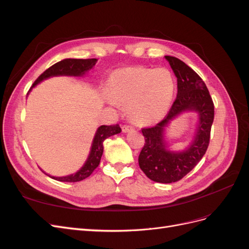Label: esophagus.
Returning <instances> with one entry per match:
<instances>
[{"label":"esophagus","mask_w":249,"mask_h":249,"mask_svg":"<svg viewBox=\"0 0 249 249\" xmlns=\"http://www.w3.org/2000/svg\"><path fill=\"white\" fill-rule=\"evenodd\" d=\"M131 131H133V126H131V125H123V132L124 133H129Z\"/></svg>","instance_id":"1"}]
</instances>
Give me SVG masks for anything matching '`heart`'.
<instances>
[{"instance_id": "b5f03b06", "label": "heart", "mask_w": 249, "mask_h": 249, "mask_svg": "<svg viewBox=\"0 0 249 249\" xmlns=\"http://www.w3.org/2000/svg\"><path fill=\"white\" fill-rule=\"evenodd\" d=\"M176 83L165 67L130 66L113 71L106 83V94L113 102L127 103V111L139 124H153L167 114Z\"/></svg>"}]
</instances>
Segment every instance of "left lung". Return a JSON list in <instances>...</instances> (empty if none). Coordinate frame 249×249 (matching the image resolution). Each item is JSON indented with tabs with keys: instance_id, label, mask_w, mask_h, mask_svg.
I'll return each instance as SVG.
<instances>
[{
	"instance_id": "left-lung-1",
	"label": "left lung",
	"mask_w": 249,
	"mask_h": 249,
	"mask_svg": "<svg viewBox=\"0 0 249 249\" xmlns=\"http://www.w3.org/2000/svg\"><path fill=\"white\" fill-rule=\"evenodd\" d=\"M165 59L177 77V99L162 122L153 127L142 129L145 144L138 162L148 178L169 184L183 178L206 154L214 120V104L205 82L191 67L176 57L165 56ZM186 111L198 114L197 129L189 145L182 151H173L168 145L164 131L171 120Z\"/></svg>"
}]
</instances>
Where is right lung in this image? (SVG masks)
I'll return each mask as SVG.
<instances>
[{
	"label": "right lung",
	"instance_id": "right-lung-1",
	"mask_svg": "<svg viewBox=\"0 0 249 249\" xmlns=\"http://www.w3.org/2000/svg\"><path fill=\"white\" fill-rule=\"evenodd\" d=\"M96 62H97V59H71V58L63 59L61 61L57 62L56 64L52 65L46 71H43V73H41L38 77V79L34 82V84L32 85L31 88H30L27 95H29V93L31 92V90L36 85H38L40 82L52 77H60V76L84 77L90 70L93 69ZM120 132H122V129H120V126L118 124L101 125L97 127L91 143V147H90V152H89L87 160L85 161L84 165H83L77 172L72 173V175L64 176V177H54V176L48 175V173L44 172L41 168L40 169L50 178H54L56 180H60V182H67V183L80 182V180L88 178L93 172V170L99 166V164L101 162V158L104 152L103 142L108 137L119 134Z\"/></svg>",
	"mask_w": 249,
	"mask_h": 249
}]
</instances>
